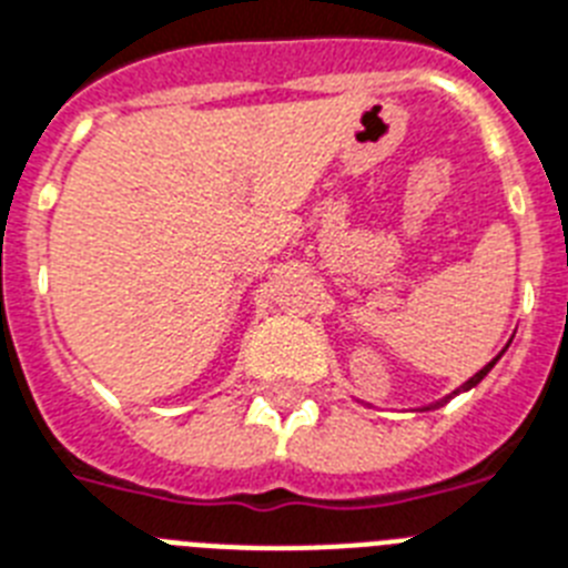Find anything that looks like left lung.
<instances>
[{"instance_id": "1", "label": "left lung", "mask_w": 568, "mask_h": 568, "mask_svg": "<svg viewBox=\"0 0 568 568\" xmlns=\"http://www.w3.org/2000/svg\"><path fill=\"white\" fill-rule=\"evenodd\" d=\"M505 349H508V343H505ZM505 349H503V352H505ZM503 352H499V355L494 357V361H488V364H485L483 369H479V373L474 375V378H468V381H465V384H462V387H456L454 393L447 395V398H442V402H433V404H427V407H422V409H436V407H442V404H447V402H450V398H454V395H459V393H468V389H474L476 384H479V381H483L485 375L490 373V369H494V364H497L499 357H503Z\"/></svg>"}]
</instances>
